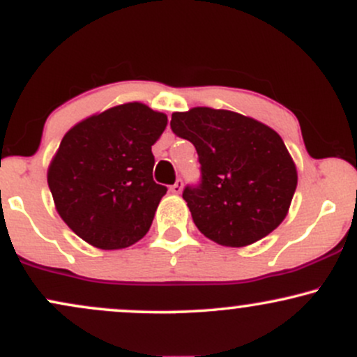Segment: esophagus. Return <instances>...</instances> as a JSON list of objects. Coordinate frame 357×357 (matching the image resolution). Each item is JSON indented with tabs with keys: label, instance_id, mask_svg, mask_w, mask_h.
<instances>
[{
	"label": "esophagus",
	"instance_id": "34e87169",
	"mask_svg": "<svg viewBox=\"0 0 357 357\" xmlns=\"http://www.w3.org/2000/svg\"><path fill=\"white\" fill-rule=\"evenodd\" d=\"M169 190H171V192H173V195H179V192L183 191V181H181V179H178V181H176L173 186L169 188Z\"/></svg>",
	"mask_w": 357,
	"mask_h": 357
}]
</instances>
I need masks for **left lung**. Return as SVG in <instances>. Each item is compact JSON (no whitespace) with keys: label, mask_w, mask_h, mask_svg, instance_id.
<instances>
[{"label":"left lung","mask_w":357,"mask_h":357,"mask_svg":"<svg viewBox=\"0 0 357 357\" xmlns=\"http://www.w3.org/2000/svg\"><path fill=\"white\" fill-rule=\"evenodd\" d=\"M171 129L198 153L202 183L184 188L183 198L206 238L247 247L285 220L297 167L272 127L231 110L192 107L174 112Z\"/></svg>","instance_id":"obj_1"}]
</instances>
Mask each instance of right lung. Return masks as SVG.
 I'll return each instance as SVG.
<instances>
[{
    "label": "right lung",
    "instance_id": "right-lung-1",
    "mask_svg": "<svg viewBox=\"0 0 357 357\" xmlns=\"http://www.w3.org/2000/svg\"><path fill=\"white\" fill-rule=\"evenodd\" d=\"M166 114L127 102L75 124L48 166V188L60 218L102 250L134 245L149 231L167 188L154 183L151 147Z\"/></svg>",
    "mask_w": 357,
    "mask_h": 357
}]
</instances>
